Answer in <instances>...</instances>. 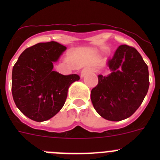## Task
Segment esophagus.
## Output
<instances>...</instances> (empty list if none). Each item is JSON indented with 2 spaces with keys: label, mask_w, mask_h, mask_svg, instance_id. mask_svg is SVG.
<instances>
[{
  "label": "esophagus",
  "mask_w": 160,
  "mask_h": 160,
  "mask_svg": "<svg viewBox=\"0 0 160 160\" xmlns=\"http://www.w3.org/2000/svg\"><path fill=\"white\" fill-rule=\"evenodd\" d=\"M93 70V69L91 67H86L84 68V69H82L81 71V76L82 77H83L84 75H86L87 73H89V72H91Z\"/></svg>",
  "instance_id": "esophagus-1"
}]
</instances>
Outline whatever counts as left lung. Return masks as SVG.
I'll return each mask as SVG.
<instances>
[{
	"mask_svg": "<svg viewBox=\"0 0 160 160\" xmlns=\"http://www.w3.org/2000/svg\"><path fill=\"white\" fill-rule=\"evenodd\" d=\"M111 73L98 75L90 98L95 111L105 119L121 121L140 107L149 88L148 65L137 49L127 45L117 49L107 62Z\"/></svg>",
	"mask_w": 160,
	"mask_h": 160,
	"instance_id": "1",
	"label": "left lung"
}]
</instances>
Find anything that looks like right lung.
<instances>
[{
  "label": "right lung",
  "mask_w": 160,
  "mask_h": 160,
  "mask_svg": "<svg viewBox=\"0 0 160 160\" xmlns=\"http://www.w3.org/2000/svg\"><path fill=\"white\" fill-rule=\"evenodd\" d=\"M66 49L56 42L38 43L25 49L13 66L14 102L30 119L43 122L54 116L64 106L70 85L80 78L53 70V63Z\"/></svg>",
  "instance_id": "add662e5"
}]
</instances>
